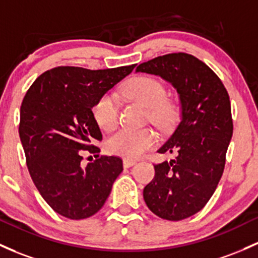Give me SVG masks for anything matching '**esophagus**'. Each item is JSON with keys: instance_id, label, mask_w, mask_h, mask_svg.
Returning a JSON list of instances; mask_svg holds the SVG:
<instances>
[{"instance_id": "1", "label": "esophagus", "mask_w": 258, "mask_h": 258, "mask_svg": "<svg viewBox=\"0 0 258 258\" xmlns=\"http://www.w3.org/2000/svg\"><path fill=\"white\" fill-rule=\"evenodd\" d=\"M137 164V161L136 160H132V159H123V166L124 168H131V166H134Z\"/></svg>"}]
</instances>
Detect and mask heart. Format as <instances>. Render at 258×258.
Wrapping results in <instances>:
<instances>
[{"label": "heart", "instance_id": "heart-1", "mask_svg": "<svg viewBox=\"0 0 258 258\" xmlns=\"http://www.w3.org/2000/svg\"><path fill=\"white\" fill-rule=\"evenodd\" d=\"M124 93L131 100L147 107L153 122L166 126L176 116V106L166 100L165 88L157 79L136 77L124 87ZM93 114L99 126L111 131L118 123V99L114 93L103 95L93 107ZM157 142V136L152 130L122 128L110 137L107 148L116 155L124 158H138L152 148Z\"/></svg>", "mask_w": 258, "mask_h": 258}]
</instances>
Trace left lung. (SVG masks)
<instances>
[{
  "instance_id": "left-lung-1",
  "label": "left lung",
  "mask_w": 258,
  "mask_h": 258,
  "mask_svg": "<svg viewBox=\"0 0 258 258\" xmlns=\"http://www.w3.org/2000/svg\"><path fill=\"white\" fill-rule=\"evenodd\" d=\"M136 72L163 78L179 95L180 122L158 149L177 157L154 165L155 176L143 198L155 216L182 220L205 207L224 171L233 137L230 99L216 73L188 53L159 56Z\"/></svg>"
}]
</instances>
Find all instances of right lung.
<instances>
[{"label":"right lung","instance_id":"right-lung-1","mask_svg":"<svg viewBox=\"0 0 258 258\" xmlns=\"http://www.w3.org/2000/svg\"><path fill=\"white\" fill-rule=\"evenodd\" d=\"M135 67H56L36 78L25 94L19 137L28 170L56 213L75 220L95 214L123 170L117 157H100L86 168L81 161L83 151L100 152L93 146L103 136L92 109Z\"/></svg>","mask_w":258,"mask_h":258}]
</instances>
